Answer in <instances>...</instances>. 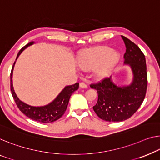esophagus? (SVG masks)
<instances>
[{
    "label": "esophagus",
    "instance_id": "1",
    "mask_svg": "<svg viewBox=\"0 0 160 160\" xmlns=\"http://www.w3.org/2000/svg\"><path fill=\"white\" fill-rule=\"evenodd\" d=\"M80 87L81 88H88V85L85 84V82H80Z\"/></svg>",
    "mask_w": 160,
    "mask_h": 160
}]
</instances>
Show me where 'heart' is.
<instances>
[{"instance_id": "1", "label": "heart", "mask_w": 160, "mask_h": 160, "mask_svg": "<svg viewBox=\"0 0 160 160\" xmlns=\"http://www.w3.org/2000/svg\"><path fill=\"white\" fill-rule=\"evenodd\" d=\"M118 59V52L113 51L108 47H101L87 50L81 54L78 64L79 68L84 70H93L101 65L98 73L103 75L108 72Z\"/></svg>"}]
</instances>
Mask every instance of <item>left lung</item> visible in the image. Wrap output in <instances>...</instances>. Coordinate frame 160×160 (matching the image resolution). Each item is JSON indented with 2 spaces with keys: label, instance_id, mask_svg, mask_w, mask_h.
<instances>
[{
  "label": "left lung",
  "instance_id": "8db88e82",
  "mask_svg": "<svg viewBox=\"0 0 160 160\" xmlns=\"http://www.w3.org/2000/svg\"><path fill=\"white\" fill-rule=\"evenodd\" d=\"M126 46L125 65L133 73L132 84L117 86L110 78H104L90 88L98 92V102L92 107L100 118L106 121H123L129 118L141 106L146 95L147 72L145 56L139 47L121 36Z\"/></svg>",
  "mask_w": 160,
  "mask_h": 160
}]
</instances>
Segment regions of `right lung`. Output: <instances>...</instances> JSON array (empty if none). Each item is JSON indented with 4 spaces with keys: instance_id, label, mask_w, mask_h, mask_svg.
I'll return each instance as SVG.
<instances>
[{
    "instance_id": "obj_1",
    "label": "right lung",
    "mask_w": 160,
    "mask_h": 160,
    "mask_svg": "<svg viewBox=\"0 0 160 160\" xmlns=\"http://www.w3.org/2000/svg\"><path fill=\"white\" fill-rule=\"evenodd\" d=\"M34 42H31L28 43L27 45L21 49L17 54L16 59H18V56L20 55L21 52L24 50L28 46H31L34 44ZM16 62H14L13 65L12 67V70L11 72V90L13 95L14 101L16 102V106L23 114H25L27 117L30 118L32 120L39 121L40 123H51L57 121L60 117L62 116L68 107L70 98L75 90H77L79 88V83L76 82L75 84L72 85L66 86L62 90L55 99L52 103L44 106L36 107L29 106L27 103H23L16 95L15 91H14L13 87V82H12V76H13V70L15 65Z\"/></svg>"
}]
</instances>
